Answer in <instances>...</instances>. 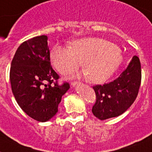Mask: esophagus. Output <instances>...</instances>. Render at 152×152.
<instances>
[{"instance_id": "34e87169", "label": "esophagus", "mask_w": 152, "mask_h": 152, "mask_svg": "<svg viewBox=\"0 0 152 152\" xmlns=\"http://www.w3.org/2000/svg\"><path fill=\"white\" fill-rule=\"evenodd\" d=\"M80 83H78V82H72L71 83V86H72V87H74V86H78V85H80Z\"/></svg>"}]
</instances>
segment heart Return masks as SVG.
<instances>
[{
    "mask_svg": "<svg viewBox=\"0 0 152 152\" xmlns=\"http://www.w3.org/2000/svg\"><path fill=\"white\" fill-rule=\"evenodd\" d=\"M58 72L67 74L81 66L90 82L101 83L110 79L123 62L121 51L113 43L100 38L77 39L71 45H57L50 53Z\"/></svg>",
    "mask_w": 152,
    "mask_h": 152,
    "instance_id": "1",
    "label": "heart"
}]
</instances>
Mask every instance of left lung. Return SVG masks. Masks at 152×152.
Masks as SVG:
<instances>
[{
	"mask_svg": "<svg viewBox=\"0 0 152 152\" xmlns=\"http://www.w3.org/2000/svg\"><path fill=\"white\" fill-rule=\"evenodd\" d=\"M141 80V62L134 56L118 78L93 87L96 96L92 109L94 115L101 121L121 115L134 102Z\"/></svg>",
	"mask_w": 152,
	"mask_h": 152,
	"instance_id": "1",
	"label": "left lung"
}]
</instances>
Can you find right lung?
Masks as SVG:
<instances>
[{
    "label": "right lung",
    "instance_id": "add662e5",
    "mask_svg": "<svg viewBox=\"0 0 152 152\" xmlns=\"http://www.w3.org/2000/svg\"><path fill=\"white\" fill-rule=\"evenodd\" d=\"M58 75L50 64L48 37L40 35L18 48L11 65L10 81L15 100L22 110L39 122H46L58 112L69 84L58 86Z\"/></svg>",
    "mask_w": 152,
    "mask_h": 152
}]
</instances>
